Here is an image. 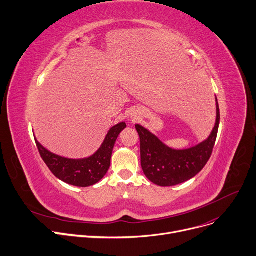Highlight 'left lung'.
<instances>
[{"mask_svg": "<svg viewBox=\"0 0 256 256\" xmlns=\"http://www.w3.org/2000/svg\"><path fill=\"white\" fill-rule=\"evenodd\" d=\"M216 124L202 143L185 150L168 148L143 126L136 124L140 137L141 166L145 176L160 186H174L194 177L211 158L216 142L220 112L216 98Z\"/></svg>", "mask_w": 256, "mask_h": 256, "instance_id": "left-lung-1", "label": "left lung"}]
</instances>
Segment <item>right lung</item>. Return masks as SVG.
I'll return each mask as SVG.
<instances>
[{
	"label": "right lung",
	"mask_w": 256,
	"mask_h": 256,
	"mask_svg": "<svg viewBox=\"0 0 256 256\" xmlns=\"http://www.w3.org/2000/svg\"><path fill=\"white\" fill-rule=\"evenodd\" d=\"M126 128L124 122L114 126L94 154L83 160H70L56 156L35 140L42 160L56 178L74 186L88 187L98 183L108 172L116 139Z\"/></svg>",
	"instance_id": "right-lung-1"
}]
</instances>
